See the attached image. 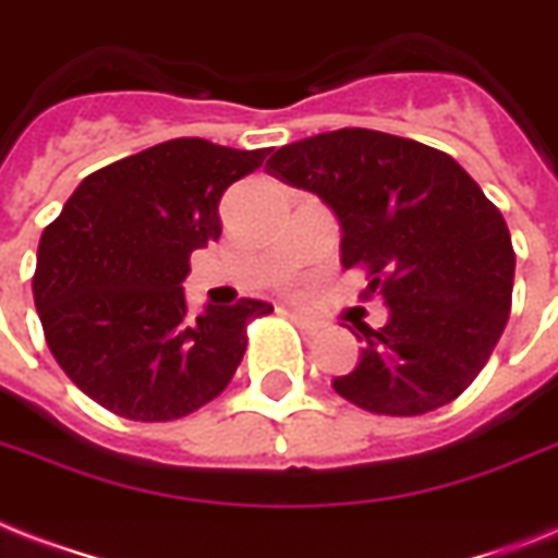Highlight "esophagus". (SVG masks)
Segmentation results:
<instances>
[{
	"mask_svg": "<svg viewBox=\"0 0 558 558\" xmlns=\"http://www.w3.org/2000/svg\"><path fill=\"white\" fill-rule=\"evenodd\" d=\"M288 317L293 319V323H296V326L302 328V331H305V335H314V331H317V323H314V319H308L305 317V314H300V311H291V314H288Z\"/></svg>",
	"mask_w": 558,
	"mask_h": 558,
	"instance_id": "obj_1",
	"label": "esophagus"
}]
</instances>
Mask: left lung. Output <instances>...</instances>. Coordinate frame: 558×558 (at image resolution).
Here are the masks:
<instances>
[{"mask_svg":"<svg viewBox=\"0 0 558 558\" xmlns=\"http://www.w3.org/2000/svg\"><path fill=\"white\" fill-rule=\"evenodd\" d=\"M282 183L317 194L340 223V265L369 270L387 323L331 387L357 408L418 416L454 401L504 335L515 253L507 220L454 157L366 128L291 142L267 159Z\"/></svg>","mask_w":558,"mask_h":558,"instance_id":"8db88e82","label":"left lung"}]
</instances>
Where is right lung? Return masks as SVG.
<instances>
[{
    "mask_svg": "<svg viewBox=\"0 0 558 558\" xmlns=\"http://www.w3.org/2000/svg\"><path fill=\"white\" fill-rule=\"evenodd\" d=\"M267 148L171 140L84 177L43 230L34 305L46 343L77 390L116 416L171 422L223 392L262 300L192 317L189 256L220 239L218 203Z\"/></svg>",
    "mask_w": 558,
    "mask_h": 558,
    "instance_id": "obj_1",
    "label": "right lung"
}]
</instances>
